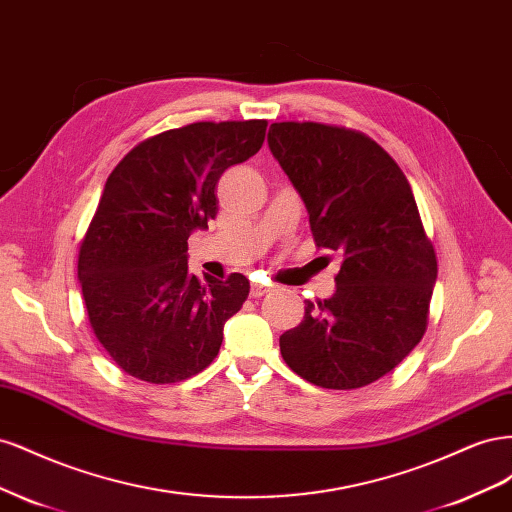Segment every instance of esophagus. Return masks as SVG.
<instances>
[{"label": "esophagus", "instance_id": "1", "mask_svg": "<svg viewBox=\"0 0 512 512\" xmlns=\"http://www.w3.org/2000/svg\"><path fill=\"white\" fill-rule=\"evenodd\" d=\"M273 288L271 286H265V284H258V282H254L252 286H250V297L252 299H258V297H265L267 292H271Z\"/></svg>", "mask_w": 512, "mask_h": 512}]
</instances>
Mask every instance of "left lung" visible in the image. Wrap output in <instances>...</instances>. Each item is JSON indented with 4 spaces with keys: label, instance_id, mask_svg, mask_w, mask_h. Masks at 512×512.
Segmentation results:
<instances>
[{
    "label": "left lung",
    "instance_id": "obj_1",
    "mask_svg": "<svg viewBox=\"0 0 512 512\" xmlns=\"http://www.w3.org/2000/svg\"><path fill=\"white\" fill-rule=\"evenodd\" d=\"M269 147L301 194L318 247L342 254L331 299L280 337L286 365L322 389H361L421 342L438 258L406 175L359 130L271 123Z\"/></svg>",
    "mask_w": 512,
    "mask_h": 512
}]
</instances>
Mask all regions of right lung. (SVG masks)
I'll list each match as a JSON object with an SVG mask.
<instances>
[{"instance_id":"right-lung-1","label":"right lung","mask_w":512,"mask_h":512,"mask_svg":"<svg viewBox=\"0 0 512 512\" xmlns=\"http://www.w3.org/2000/svg\"><path fill=\"white\" fill-rule=\"evenodd\" d=\"M267 119L196 121L149 136L106 179L79 247L89 324L126 374L173 384L218 356L224 322L250 294L241 273L226 280L188 271V237L218 215L226 168L256 156Z\"/></svg>"}]
</instances>
